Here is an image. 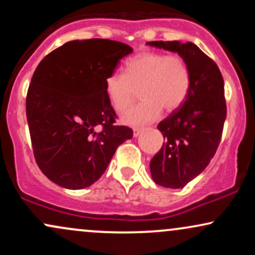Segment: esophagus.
Returning a JSON list of instances; mask_svg holds the SVG:
<instances>
[{
    "instance_id": "obj_1",
    "label": "esophagus",
    "mask_w": 255,
    "mask_h": 255,
    "mask_svg": "<svg viewBox=\"0 0 255 255\" xmlns=\"http://www.w3.org/2000/svg\"><path fill=\"white\" fill-rule=\"evenodd\" d=\"M141 131H142V128H139V127H134V128H133V136H134V137L139 136V134L141 133Z\"/></svg>"
}]
</instances>
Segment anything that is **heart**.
<instances>
[{"instance_id":"obj_1","label":"heart","mask_w":255,"mask_h":255,"mask_svg":"<svg viewBox=\"0 0 255 255\" xmlns=\"http://www.w3.org/2000/svg\"><path fill=\"white\" fill-rule=\"evenodd\" d=\"M192 75L186 61L178 55L144 51L125 64V74L111 73L104 81L111 107L124 113L130 107L136 90L142 101L122 116L128 125H144L166 111L180 108L189 95Z\"/></svg>"}]
</instances>
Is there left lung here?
Wrapping results in <instances>:
<instances>
[{"label": "left lung", "mask_w": 255, "mask_h": 255, "mask_svg": "<svg viewBox=\"0 0 255 255\" xmlns=\"http://www.w3.org/2000/svg\"><path fill=\"white\" fill-rule=\"evenodd\" d=\"M177 52L188 64L192 86L186 102L159 122L165 142L151 159V176L166 188H183L205 170L221 142L227 104L218 66L194 43L147 42Z\"/></svg>", "instance_id": "left-lung-1"}]
</instances>
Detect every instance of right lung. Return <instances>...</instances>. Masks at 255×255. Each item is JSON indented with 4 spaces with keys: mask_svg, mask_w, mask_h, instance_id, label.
<instances>
[{
    "mask_svg": "<svg viewBox=\"0 0 255 255\" xmlns=\"http://www.w3.org/2000/svg\"><path fill=\"white\" fill-rule=\"evenodd\" d=\"M133 49L110 39L72 40L38 64L26 98L34 158L49 180L67 189L90 187L133 130L115 126L105 79ZM101 127L102 129L97 131Z\"/></svg>",
    "mask_w": 255,
    "mask_h": 255,
    "instance_id": "1",
    "label": "right lung"
}]
</instances>
